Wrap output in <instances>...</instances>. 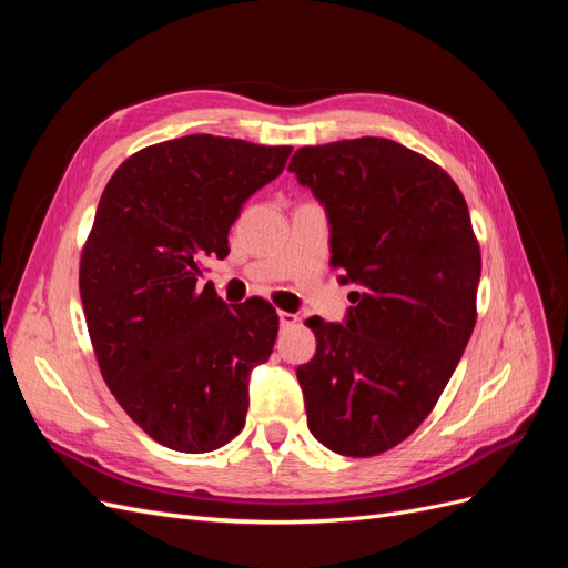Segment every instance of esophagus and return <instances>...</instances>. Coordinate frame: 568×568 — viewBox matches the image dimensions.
Segmentation results:
<instances>
[{
  "mask_svg": "<svg viewBox=\"0 0 568 568\" xmlns=\"http://www.w3.org/2000/svg\"><path fill=\"white\" fill-rule=\"evenodd\" d=\"M298 322V317L296 315H291V313H280V326H282V329H286V326H294Z\"/></svg>",
  "mask_w": 568,
  "mask_h": 568,
  "instance_id": "obj_1",
  "label": "esophagus"
}]
</instances>
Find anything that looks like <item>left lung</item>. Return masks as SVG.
Here are the masks:
<instances>
[{
  "label": "left lung",
  "instance_id": "obj_1",
  "mask_svg": "<svg viewBox=\"0 0 568 568\" xmlns=\"http://www.w3.org/2000/svg\"><path fill=\"white\" fill-rule=\"evenodd\" d=\"M288 170L324 205L332 267L357 288L343 324L305 320L317 336L296 369L307 428L338 455H379L428 417L474 332L467 201L443 168L384 136L303 146Z\"/></svg>",
  "mask_w": 568,
  "mask_h": 568
}]
</instances>
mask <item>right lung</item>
Listing matches in <instances>:
<instances>
[{
  "label": "right lung",
  "instance_id": "right-lung-1",
  "mask_svg": "<svg viewBox=\"0 0 568 568\" xmlns=\"http://www.w3.org/2000/svg\"><path fill=\"white\" fill-rule=\"evenodd\" d=\"M291 151L189 134L136 151L101 194L80 257L84 320L115 400L170 450L211 453L244 428L280 317L263 298L230 307L199 277Z\"/></svg>",
  "mask_w": 568,
  "mask_h": 568
}]
</instances>
